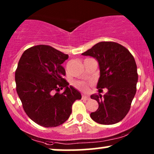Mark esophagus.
<instances>
[{
  "instance_id": "obj_1",
  "label": "esophagus",
  "mask_w": 154,
  "mask_h": 154,
  "mask_svg": "<svg viewBox=\"0 0 154 154\" xmlns=\"http://www.w3.org/2000/svg\"><path fill=\"white\" fill-rule=\"evenodd\" d=\"M82 99H83V100H89L90 99V97H89L88 96H86V95H82Z\"/></svg>"
}]
</instances>
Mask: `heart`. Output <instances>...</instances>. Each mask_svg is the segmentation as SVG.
I'll use <instances>...</instances> for the list:
<instances>
[{"label": "heart", "mask_w": 154, "mask_h": 154, "mask_svg": "<svg viewBox=\"0 0 154 154\" xmlns=\"http://www.w3.org/2000/svg\"><path fill=\"white\" fill-rule=\"evenodd\" d=\"M74 85H75L76 88H77L78 89H80V90L85 91L87 89V86H86L85 84L82 82H75Z\"/></svg>", "instance_id": "1"}]
</instances>
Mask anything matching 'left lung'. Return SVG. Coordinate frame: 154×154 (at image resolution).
<instances>
[{
    "label": "left lung",
    "mask_w": 154,
    "mask_h": 154,
    "mask_svg": "<svg viewBox=\"0 0 154 154\" xmlns=\"http://www.w3.org/2000/svg\"><path fill=\"white\" fill-rule=\"evenodd\" d=\"M82 55L97 60L100 77L96 88L99 93L101 88L107 89L103 96H91L99 104L91 118L100 124L118 123L127 115L136 94L138 74L134 57L126 47L112 42H99Z\"/></svg>",
    "instance_id": "8db88e82"
}]
</instances>
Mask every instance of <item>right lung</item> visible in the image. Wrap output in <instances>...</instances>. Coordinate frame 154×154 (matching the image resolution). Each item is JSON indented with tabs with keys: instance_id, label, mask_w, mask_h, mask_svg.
<instances>
[{
	"instance_id": "add662e5",
	"label": "right lung",
	"mask_w": 154,
	"mask_h": 154,
	"mask_svg": "<svg viewBox=\"0 0 154 154\" xmlns=\"http://www.w3.org/2000/svg\"><path fill=\"white\" fill-rule=\"evenodd\" d=\"M69 55L47 45L28 48L20 58L15 72L16 89L25 113L44 127H55L68 120L72 106L81 99L80 91L63 79L61 64ZM65 88L63 93L54 91Z\"/></svg>"
}]
</instances>
